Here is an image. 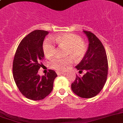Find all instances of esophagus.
<instances>
[{"mask_svg": "<svg viewBox=\"0 0 123 123\" xmlns=\"http://www.w3.org/2000/svg\"><path fill=\"white\" fill-rule=\"evenodd\" d=\"M57 74L58 75H62V74H64V72H57Z\"/></svg>", "mask_w": 123, "mask_h": 123, "instance_id": "1", "label": "esophagus"}]
</instances>
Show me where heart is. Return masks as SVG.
<instances>
[{"instance_id": "b5f03b06", "label": "heart", "mask_w": 123, "mask_h": 123, "mask_svg": "<svg viewBox=\"0 0 123 123\" xmlns=\"http://www.w3.org/2000/svg\"><path fill=\"white\" fill-rule=\"evenodd\" d=\"M54 40L61 47L67 48L66 55L68 57H55L49 61V65L53 69L64 71L72 63L73 59L80 60L85 56L87 51V45L79 36L73 34H65L56 35ZM43 51L46 57H51L56 53V46L49 39H46L43 43Z\"/></svg>"}]
</instances>
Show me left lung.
I'll return each instance as SVG.
<instances>
[{
  "label": "left lung",
  "instance_id": "left-lung-1",
  "mask_svg": "<svg viewBox=\"0 0 123 123\" xmlns=\"http://www.w3.org/2000/svg\"><path fill=\"white\" fill-rule=\"evenodd\" d=\"M89 44L83 59L76 68L86 71L82 77L76 76L71 85L72 90L82 98H91L100 92L105 85L108 74V61L105 48L99 39L89 31H83Z\"/></svg>",
  "mask_w": 123,
  "mask_h": 123
}]
</instances>
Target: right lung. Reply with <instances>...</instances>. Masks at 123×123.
I'll list each match as a JSON object with an SVG mask.
<instances>
[{
	"label": "right lung",
	"mask_w": 123,
	"mask_h": 123,
	"mask_svg": "<svg viewBox=\"0 0 123 123\" xmlns=\"http://www.w3.org/2000/svg\"><path fill=\"white\" fill-rule=\"evenodd\" d=\"M48 33L46 31L35 30L29 34L19 45L13 59L15 83L22 94L31 100H42L49 94L57 76L53 70L42 77L38 74L45 56L43 42Z\"/></svg>",
	"instance_id": "right-lung-1"
}]
</instances>
